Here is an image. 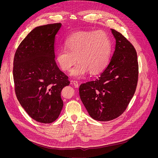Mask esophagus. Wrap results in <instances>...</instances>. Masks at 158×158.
<instances>
[{
	"instance_id": "1",
	"label": "esophagus",
	"mask_w": 158,
	"mask_h": 158,
	"mask_svg": "<svg viewBox=\"0 0 158 158\" xmlns=\"http://www.w3.org/2000/svg\"><path fill=\"white\" fill-rule=\"evenodd\" d=\"M72 84L73 85L76 87V88H78L79 87V82L77 81H72Z\"/></svg>"
}]
</instances>
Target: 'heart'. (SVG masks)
I'll return each instance as SVG.
<instances>
[{
	"label": "heart",
	"instance_id": "heart-1",
	"mask_svg": "<svg viewBox=\"0 0 158 158\" xmlns=\"http://www.w3.org/2000/svg\"><path fill=\"white\" fill-rule=\"evenodd\" d=\"M64 49L56 53V61L64 72H69L76 63L71 76L81 77L88 72L92 75L101 73L108 63L111 42L102 31H79L71 35L64 42Z\"/></svg>",
	"mask_w": 158,
	"mask_h": 158
}]
</instances>
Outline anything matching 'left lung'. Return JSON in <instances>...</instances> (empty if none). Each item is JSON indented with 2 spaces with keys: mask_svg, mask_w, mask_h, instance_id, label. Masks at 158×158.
<instances>
[{
  "mask_svg": "<svg viewBox=\"0 0 158 158\" xmlns=\"http://www.w3.org/2000/svg\"><path fill=\"white\" fill-rule=\"evenodd\" d=\"M111 30L116 45L109 64L98 79L79 87L80 98L89 116L101 122L117 118L126 110L138 77L135 47L121 33Z\"/></svg>",
  "mask_w": 158,
  "mask_h": 158,
  "instance_id": "obj_1",
  "label": "left lung"
}]
</instances>
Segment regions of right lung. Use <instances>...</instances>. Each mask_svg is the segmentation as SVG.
<instances>
[{"label": "right lung", "instance_id": "right-lung-1", "mask_svg": "<svg viewBox=\"0 0 158 158\" xmlns=\"http://www.w3.org/2000/svg\"><path fill=\"white\" fill-rule=\"evenodd\" d=\"M61 27L57 23L32 29L14 57L16 97L32 119L44 123H52L60 116L63 106L61 90L70 84L54 60L56 35Z\"/></svg>", "mask_w": 158, "mask_h": 158}]
</instances>
